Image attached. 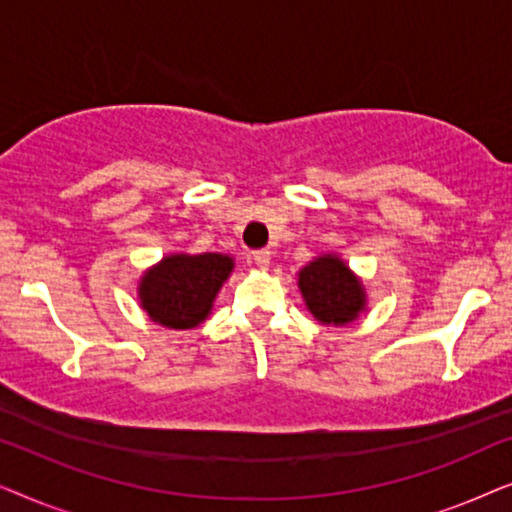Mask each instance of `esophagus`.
<instances>
[{
    "label": "esophagus",
    "instance_id": "obj_1",
    "mask_svg": "<svg viewBox=\"0 0 512 512\" xmlns=\"http://www.w3.org/2000/svg\"><path fill=\"white\" fill-rule=\"evenodd\" d=\"M251 263H254L256 268H268V265H270V251L268 249L254 251V254H251Z\"/></svg>",
    "mask_w": 512,
    "mask_h": 512
}]
</instances>
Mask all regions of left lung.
I'll use <instances>...</instances> for the list:
<instances>
[{"mask_svg":"<svg viewBox=\"0 0 512 512\" xmlns=\"http://www.w3.org/2000/svg\"><path fill=\"white\" fill-rule=\"evenodd\" d=\"M298 289L305 307L321 324H352L368 310V293L361 277L331 251L314 256L298 270Z\"/></svg>","mask_w":512,"mask_h":512,"instance_id":"8db88e82","label":"left lung"}]
</instances>
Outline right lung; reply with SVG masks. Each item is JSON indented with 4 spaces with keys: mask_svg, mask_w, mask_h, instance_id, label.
<instances>
[{
    "mask_svg": "<svg viewBox=\"0 0 512 512\" xmlns=\"http://www.w3.org/2000/svg\"><path fill=\"white\" fill-rule=\"evenodd\" d=\"M235 258L221 251H174L139 277V307L153 324L188 331L212 314L221 286L233 275Z\"/></svg>",
    "mask_w": 512,
    "mask_h": 512,
    "instance_id": "right-lung-1",
    "label": "right lung"
}]
</instances>
